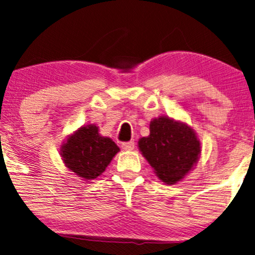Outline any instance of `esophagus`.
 <instances>
[{"label": "esophagus", "mask_w": 255, "mask_h": 255, "mask_svg": "<svg viewBox=\"0 0 255 255\" xmlns=\"http://www.w3.org/2000/svg\"><path fill=\"white\" fill-rule=\"evenodd\" d=\"M121 147L124 150H133L135 147L134 141H128V142H122Z\"/></svg>", "instance_id": "34e87169"}]
</instances>
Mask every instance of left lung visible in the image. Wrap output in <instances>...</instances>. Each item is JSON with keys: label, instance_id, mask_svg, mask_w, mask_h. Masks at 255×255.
<instances>
[{"label": "left lung", "instance_id": "obj_1", "mask_svg": "<svg viewBox=\"0 0 255 255\" xmlns=\"http://www.w3.org/2000/svg\"><path fill=\"white\" fill-rule=\"evenodd\" d=\"M138 148L167 184L184 177L201 154V143L191 128L163 117L150 122V135L138 141Z\"/></svg>", "mask_w": 255, "mask_h": 255}]
</instances>
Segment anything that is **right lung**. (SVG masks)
Returning a JSON list of instances; mask_svg holds the SVG:
<instances>
[{
    "label": "right lung",
    "instance_id": "right-lung-1",
    "mask_svg": "<svg viewBox=\"0 0 255 255\" xmlns=\"http://www.w3.org/2000/svg\"><path fill=\"white\" fill-rule=\"evenodd\" d=\"M120 150L110 137L99 135L97 126L79 128L62 147V157L71 171L84 179H94L106 170Z\"/></svg>",
    "mask_w": 255,
    "mask_h": 255
}]
</instances>
